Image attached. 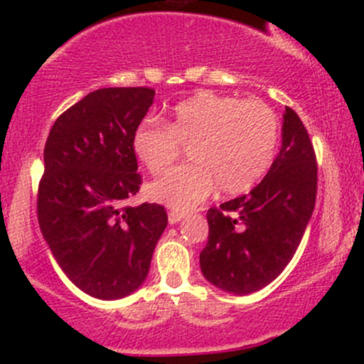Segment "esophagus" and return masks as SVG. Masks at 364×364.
Listing matches in <instances>:
<instances>
[{"instance_id": "esophagus-1", "label": "esophagus", "mask_w": 364, "mask_h": 364, "mask_svg": "<svg viewBox=\"0 0 364 364\" xmlns=\"http://www.w3.org/2000/svg\"><path fill=\"white\" fill-rule=\"evenodd\" d=\"M183 217H185V214H181V212L171 210L169 212V224H178Z\"/></svg>"}]
</instances>
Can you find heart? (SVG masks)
<instances>
[{
	"mask_svg": "<svg viewBox=\"0 0 364 364\" xmlns=\"http://www.w3.org/2000/svg\"><path fill=\"white\" fill-rule=\"evenodd\" d=\"M279 118L263 101L198 92L178 102L166 127L141 123L133 133V152L150 173H164L185 147L190 162L149 185L150 198L188 212L212 191L241 195L252 190L277 154Z\"/></svg>",
	"mask_w": 364,
	"mask_h": 364,
	"instance_id": "obj_1",
	"label": "heart"
}]
</instances>
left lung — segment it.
<instances>
[{
  "label": "left lung",
  "instance_id": "left-lung-1",
  "mask_svg": "<svg viewBox=\"0 0 364 364\" xmlns=\"http://www.w3.org/2000/svg\"><path fill=\"white\" fill-rule=\"evenodd\" d=\"M282 147L248 195L207 212L203 277L219 289L250 294L270 284L294 257L316 198V157L303 121L286 107Z\"/></svg>",
  "mask_w": 364,
  "mask_h": 364
}]
</instances>
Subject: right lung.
Here are the masks:
<instances>
[{
    "mask_svg": "<svg viewBox=\"0 0 364 364\" xmlns=\"http://www.w3.org/2000/svg\"><path fill=\"white\" fill-rule=\"evenodd\" d=\"M154 95L149 87L90 92L54 121L46 140L41 231L66 277L97 299L139 289L168 225L162 205H124L141 185L132 141Z\"/></svg>",
    "mask_w": 364,
    "mask_h": 364,
    "instance_id": "obj_1",
    "label": "right lung"
}]
</instances>
